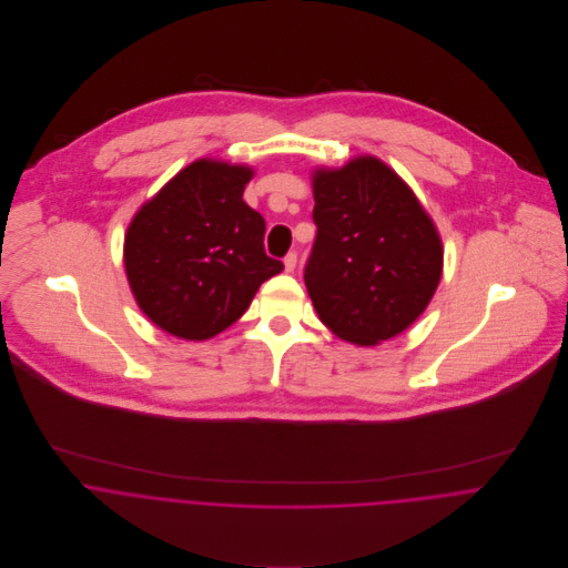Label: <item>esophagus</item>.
Here are the masks:
<instances>
[{
  "mask_svg": "<svg viewBox=\"0 0 568 568\" xmlns=\"http://www.w3.org/2000/svg\"><path fill=\"white\" fill-rule=\"evenodd\" d=\"M295 266H297V253L291 251V253L284 257V268H286V273H293Z\"/></svg>",
  "mask_w": 568,
  "mask_h": 568,
  "instance_id": "esophagus-1",
  "label": "esophagus"
}]
</instances>
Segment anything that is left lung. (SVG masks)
Segmentation results:
<instances>
[{
	"instance_id": "obj_1",
	"label": "left lung",
	"mask_w": 568,
	"mask_h": 568,
	"mask_svg": "<svg viewBox=\"0 0 568 568\" xmlns=\"http://www.w3.org/2000/svg\"><path fill=\"white\" fill-rule=\"evenodd\" d=\"M317 239L304 280L338 338L376 345L413 324L442 277L439 234L405 181L376 158L313 176Z\"/></svg>"
}]
</instances>
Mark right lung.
<instances>
[{"instance_id":"right-lung-1","label":"right lung","mask_w":568,"mask_h":568,"mask_svg":"<svg viewBox=\"0 0 568 568\" xmlns=\"http://www.w3.org/2000/svg\"><path fill=\"white\" fill-rule=\"evenodd\" d=\"M246 165L199 160L142 205L124 268L138 306L165 332L203 341L239 322L284 264L264 251V219L243 201Z\"/></svg>"}]
</instances>
